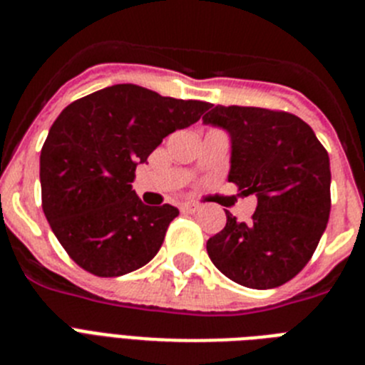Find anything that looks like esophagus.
Returning <instances> with one entry per match:
<instances>
[{
  "mask_svg": "<svg viewBox=\"0 0 365 365\" xmlns=\"http://www.w3.org/2000/svg\"><path fill=\"white\" fill-rule=\"evenodd\" d=\"M199 210L197 205H192V202H185V205H180V212H185V214H195Z\"/></svg>",
  "mask_w": 365,
  "mask_h": 365,
  "instance_id": "34e87169",
  "label": "esophagus"
}]
</instances>
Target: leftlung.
I'll list each match as a JSON object with an SVG mask.
<instances>
[{
    "instance_id": "left-lung-1",
    "label": "left lung",
    "mask_w": 365,
    "mask_h": 365,
    "mask_svg": "<svg viewBox=\"0 0 365 365\" xmlns=\"http://www.w3.org/2000/svg\"><path fill=\"white\" fill-rule=\"evenodd\" d=\"M230 133L228 180L257 197L256 212L208 240L212 263L232 282L274 289L292 279L314 254L331 212L327 150L292 113L215 106L202 117Z\"/></svg>"
}]
</instances>
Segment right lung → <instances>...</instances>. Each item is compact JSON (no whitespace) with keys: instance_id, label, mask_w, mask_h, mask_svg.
<instances>
[{"instance_id":"add662e5","label":"right lung","mask_w":365,"mask_h":365,"mask_svg":"<svg viewBox=\"0 0 365 365\" xmlns=\"http://www.w3.org/2000/svg\"><path fill=\"white\" fill-rule=\"evenodd\" d=\"M208 108L118 83L60 113L40 155L41 208L76 265L115 278L153 259L179 210L144 205L131 190L135 168Z\"/></svg>"}]
</instances>
